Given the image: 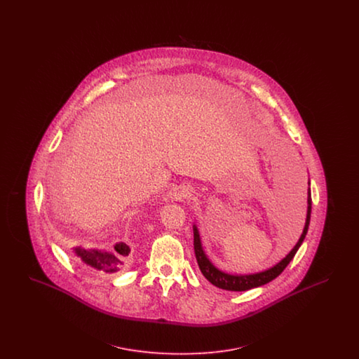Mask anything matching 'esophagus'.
Listing matches in <instances>:
<instances>
[{
    "label": "esophagus",
    "instance_id": "esophagus-1",
    "mask_svg": "<svg viewBox=\"0 0 359 359\" xmlns=\"http://www.w3.org/2000/svg\"><path fill=\"white\" fill-rule=\"evenodd\" d=\"M170 195L173 201H184V199L191 198L192 191H191V188L186 187V186H179V187L173 188L170 192Z\"/></svg>",
    "mask_w": 359,
    "mask_h": 359
}]
</instances>
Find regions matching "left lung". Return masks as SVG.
Segmentation results:
<instances>
[{"instance_id": "left-lung-1", "label": "left lung", "mask_w": 359, "mask_h": 359, "mask_svg": "<svg viewBox=\"0 0 359 359\" xmlns=\"http://www.w3.org/2000/svg\"><path fill=\"white\" fill-rule=\"evenodd\" d=\"M308 186H309V180H308ZM311 207H312V201H311V188H308L307 196V217H306V223H304V229L303 233L300 236L299 241L296 242V245L292 248L290 253L284 257L281 261H278L276 265L256 272V273L249 274H234L224 272L222 269L217 268L212 261L205 255L203 245H202V238L199 234V229L198 226L194 223V250H195V256L196 261L199 265L201 272L203 273L205 278L215 287L221 288V290H234V292H241V290H252L261 287L264 284H268L269 281L274 280L278 274L283 273V271L288 266L292 258L296 255V252L299 250V248L302 246L303 241L306 238L308 231V226H309V219H311Z\"/></svg>"}]
</instances>
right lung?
I'll return each mask as SVG.
<instances>
[{
    "instance_id": "1",
    "label": "right lung",
    "mask_w": 359,
    "mask_h": 359,
    "mask_svg": "<svg viewBox=\"0 0 359 359\" xmlns=\"http://www.w3.org/2000/svg\"><path fill=\"white\" fill-rule=\"evenodd\" d=\"M72 252L88 268L110 274L117 273L125 269L132 255L130 246L125 242H117L111 250L74 246Z\"/></svg>"
}]
</instances>
